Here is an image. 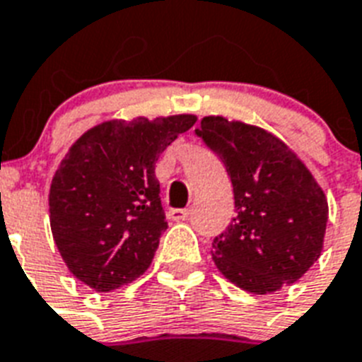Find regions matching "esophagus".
<instances>
[{
	"instance_id": "34e87169",
	"label": "esophagus",
	"mask_w": 362,
	"mask_h": 362,
	"mask_svg": "<svg viewBox=\"0 0 362 362\" xmlns=\"http://www.w3.org/2000/svg\"><path fill=\"white\" fill-rule=\"evenodd\" d=\"M190 216V209H172L170 211V218L172 221H187Z\"/></svg>"
}]
</instances>
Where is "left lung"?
<instances>
[{"label":"left lung","mask_w":362,"mask_h":362,"mask_svg":"<svg viewBox=\"0 0 362 362\" xmlns=\"http://www.w3.org/2000/svg\"><path fill=\"white\" fill-rule=\"evenodd\" d=\"M196 134L221 158L235 213L211 256L237 288L267 296L293 284L323 250L329 205L306 164L262 127L207 115Z\"/></svg>","instance_id":"8db88e82"}]
</instances>
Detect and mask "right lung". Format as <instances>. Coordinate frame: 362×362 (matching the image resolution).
<instances>
[{
  "instance_id": "1",
  "label": "right lung",
  "mask_w": 362,
  "mask_h": 362,
  "mask_svg": "<svg viewBox=\"0 0 362 362\" xmlns=\"http://www.w3.org/2000/svg\"><path fill=\"white\" fill-rule=\"evenodd\" d=\"M194 123L192 114L110 119L69 147L52 177L50 228L69 271L91 290H117L151 265L168 228L155 164Z\"/></svg>"
}]
</instances>
